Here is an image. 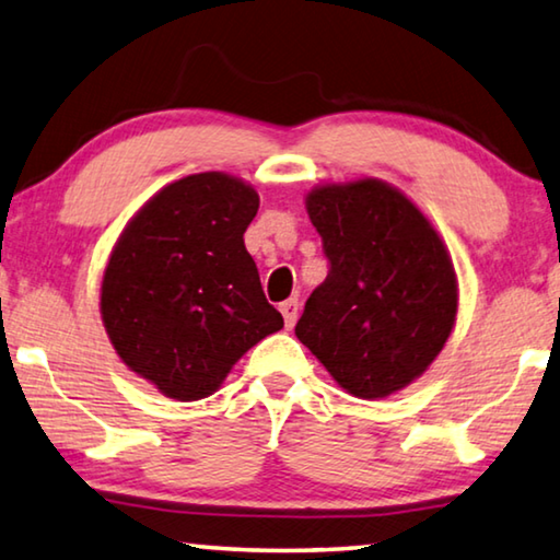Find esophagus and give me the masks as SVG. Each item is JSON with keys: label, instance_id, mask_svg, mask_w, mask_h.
I'll return each mask as SVG.
<instances>
[{"label": "esophagus", "instance_id": "34e87169", "mask_svg": "<svg viewBox=\"0 0 560 560\" xmlns=\"http://www.w3.org/2000/svg\"><path fill=\"white\" fill-rule=\"evenodd\" d=\"M299 299H287L283 304L279 306V312L283 316V324H287V328H294L296 318H299Z\"/></svg>", "mask_w": 560, "mask_h": 560}]
</instances>
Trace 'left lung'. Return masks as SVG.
<instances>
[{"label":"left lung","mask_w":560,"mask_h":560,"mask_svg":"<svg viewBox=\"0 0 560 560\" xmlns=\"http://www.w3.org/2000/svg\"><path fill=\"white\" fill-rule=\"evenodd\" d=\"M306 211L328 273L299 318V341L351 396L401 392L456 324L458 281L446 244L406 194L371 176L316 186Z\"/></svg>","instance_id":"8db88e82"}]
</instances>
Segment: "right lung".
<instances>
[{"label": "right lung", "instance_id": "obj_1", "mask_svg": "<svg viewBox=\"0 0 560 560\" xmlns=\"http://www.w3.org/2000/svg\"><path fill=\"white\" fill-rule=\"evenodd\" d=\"M259 194L224 172L154 194L124 229L102 279V322L127 366L176 401H199L283 326L244 232Z\"/></svg>", "mask_w": 560, "mask_h": 560}]
</instances>
